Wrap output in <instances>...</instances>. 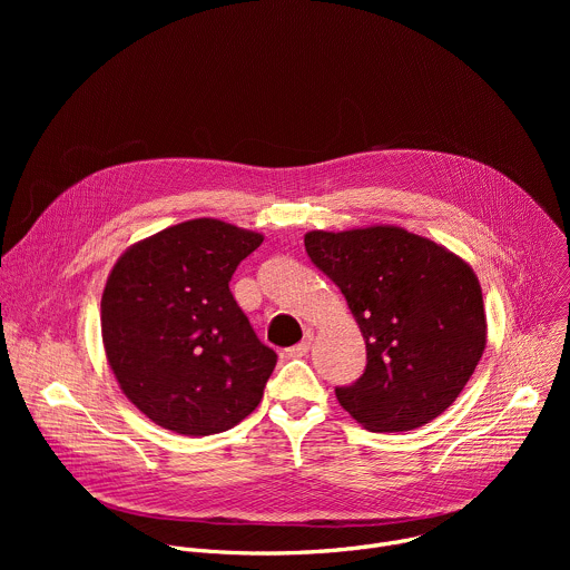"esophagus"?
Listing matches in <instances>:
<instances>
[{"label": "esophagus", "mask_w": 570, "mask_h": 570, "mask_svg": "<svg viewBox=\"0 0 570 570\" xmlns=\"http://www.w3.org/2000/svg\"><path fill=\"white\" fill-rule=\"evenodd\" d=\"M311 343H313V332L308 330L306 334H304V338H302V343H297V345H293V347H288L286 350V354L291 356V358H299V356H304L308 350H311Z\"/></svg>", "instance_id": "obj_1"}]
</instances>
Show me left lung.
<instances>
[{"mask_svg": "<svg viewBox=\"0 0 570 570\" xmlns=\"http://www.w3.org/2000/svg\"><path fill=\"white\" fill-rule=\"evenodd\" d=\"M311 262L345 295L367 350L363 376L336 387L367 431H413L464 390L487 317L473 268L440 243L396 225L304 234Z\"/></svg>", "mask_w": 570, "mask_h": 570, "instance_id": "8db88e82", "label": "left lung"}]
</instances>
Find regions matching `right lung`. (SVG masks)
I'll list each match as a JSON object with an SVG mask.
<instances>
[{
    "instance_id": "right-lung-1",
    "label": "right lung",
    "mask_w": 570,
    "mask_h": 570,
    "mask_svg": "<svg viewBox=\"0 0 570 570\" xmlns=\"http://www.w3.org/2000/svg\"><path fill=\"white\" fill-rule=\"evenodd\" d=\"M262 240L194 218L132 243L112 266L101 297L108 365L153 424L205 438L259 405L277 354L253 332L229 279Z\"/></svg>"
}]
</instances>
